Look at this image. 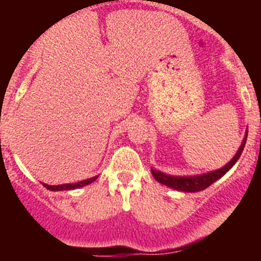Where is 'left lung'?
<instances>
[{
    "label": "left lung",
    "instance_id": "obj_1",
    "mask_svg": "<svg viewBox=\"0 0 261 261\" xmlns=\"http://www.w3.org/2000/svg\"><path fill=\"white\" fill-rule=\"evenodd\" d=\"M246 141H247V130H246V135H244L241 147L235 153V155L232 156L231 161L229 163H226L223 167L218 168V170H214V171L205 172V174L201 175H192V176H176V175H168L162 171H159V170L151 168V174H153L154 179L158 183L165 184L166 187H170L172 190L180 191V192H199V191L208 188L211 184H213L220 177H222L237 163V161L241 156L242 151H243Z\"/></svg>",
    "mask_w": 261,
    "mask_h": 261
}]
</instances>
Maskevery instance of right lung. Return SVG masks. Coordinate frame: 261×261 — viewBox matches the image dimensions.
<instances>
[{
  "label": "right lung",
  "mask_w": 261,
  "mask_h": 261,
  "mask_svg": "<svg viewBox=\"0 0 261 261\" xmlns=\"http://www.w3.org/2000/svg\"><path fill=\"white\" fill-rule=\"evenodd\" d=\"M99 176V175H98ZM98 176H94V177H90V179H86V180H81L77 181V183H68V184H59V186H49V184H45V183H41L43 186L49 191H71V190H77V188H82V187L87 186V184L93 183L98 179Z\"/></svg>",
  "instance_id": "right-lung-1"
}]
</instances>
